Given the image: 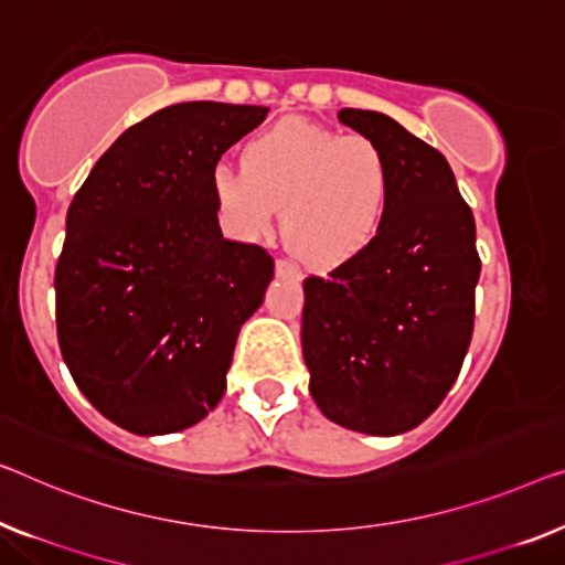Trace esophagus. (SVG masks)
Segmentation results:
<instances>
[{
    "mask_svg": "<svg viewBox=\"0 0 565 565\" xmlns=\"http://www.w3.org/2000/svg\"><path fill=\"white\" fill-rule=\"evenodd\" d=\"M276 274H279V276H291V279H301L299 266H294L291 260H286V258H276Z\"/></svg>",
    "mask_w": 565,
    "mask_h": 565,
    "instance_id": "esophagus-1",
    "label": "esophagus"
}]
</instances>
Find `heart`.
Here are the masks:
<instances>
[{
	"instance_id": "b5f03b06",
	"label": "heart",
	"mask_w": 565,
	"mask_h": 565,
	"mask_svg": "<svg viewBox=\"0 0 565 565\" xmlns=\"http://www.w3.org/2000/svg\"><path fill=\"white\" fill-rule=\"evenodd\" d=\"M223 228L256 241L281 205L289 246L309 266L355 258L377 238L391 200V164L373 139L342 137L324 126L281 121L243 149V170L210 174Z\"/></svg>"
}]
</instances>
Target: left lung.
<instances>
[{
    "label": "left lung",
    "mask_w": 565,
    "mask_h": 565,
    "mask_svg": "<svg viewBox=\"0 0 565 565\" xmlns=\"http://www.w3.org/2000/svg\"><path fill=\"white\" fill-rule=\"evenodd\" d=\"M340 121L388 157V213L363 254L305 281L301 350L327 418L395 436L439 408L465 363L482 268L475 215L441 151L385 114L342 108Z\"/></svg>",
    "instance_id": "8db88e82"
}]
</instances>
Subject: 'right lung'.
<instances>
[{
  "label": "right lung",
  "instance_id": "add662e5",
  "mask_svg": "<svg viewBox=\"0 0 565 565\" xmlns=\"http://www.w3.org/2000/svg\"><path fill=\"white\" fill-rule=\"evenodd\" d=\"M266 106L190 100L126 129L75 192L55 268L57 342L75 385L139 436L195 426L274 260L225 241L210 174Z\"/></svg>",
  "mask_w": 565,
  "mask_h": 565
}]
</instances>
